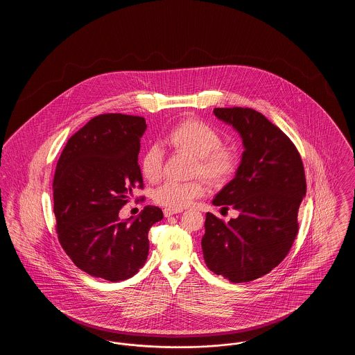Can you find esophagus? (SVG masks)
<instances>
[{"instance_id": "esophagus-1", "label": "esophagus", "mask_w": 355, "mask_h": 355, "mask_svg": "<svg viewBox=\"0 0 355 355\" xmlns=\"http://www.w3.org/2000/svg\"><path fill=\"white\" fill-rule=\"evenodd\" d=\"M181 213V210H173V209H164V216L165 217H171L174 214H178Z\"/></svg>"}]
</instances>
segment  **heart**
<instances>
[{
    "label": "heart",
    "mask_w": 355,
    "mask_h": 355,
    "mask_svg": "<svg viewBox=\"0 0 355 355\" xmlns=\"http://www.w3.org/2000/svg\"><path fill=\"white\" fill-rule=\"evenodd\" d=\"M166 145L175 152L196 157L194 175H202L210 184H225L236 169V153L220 146L222 137L217 130L198 119H187L177 123L165 138ZM142 177L157 182L162 177L164 155L159 148L153 146L141 158ZM205 191L200 181L174 182L166 181L153 193L154 202L173 210L189 206Z\"/></svg>",
    "instance_id": "obj_1"
}]
</instances>
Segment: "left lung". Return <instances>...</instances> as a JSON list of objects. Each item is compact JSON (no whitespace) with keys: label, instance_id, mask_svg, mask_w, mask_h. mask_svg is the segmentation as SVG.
<instances>
[{"label":"left lung","instance_id":"obj_1","mask_svg":"<svg viewBox=\"0 0 355 355\" xmlns=\"http://www.w3.org/2000/svg\"><path fill=\"white\" fill-rule=\"evenodd\" d=\"M214 116L242 139L234 178L213 205L239 214L229 222L206 214L202 252L207 268L233 284L250 282L278 266L298 233L306 196L301 155L263 114L249 107H216Z\"/></svg>","mask_w":355,"mask_h":355}]
</instances>
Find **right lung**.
Segmentation results:
<instances>
[{"label": "right lung", "mask_w": 355, "mask_h": 355, "mask_svg": "<svg viewBox=\"0 0 355 355\" xmlns=\"http://www.w3.org/2000/svg\"><path fill=\"white\" fill-rule=\"evenodd\" d=\"M146 121L101 114L69 138L53 180V211L61 246L86 274L110 282L133 277L149 254L148 233L164 218L157 206L119 220L121 207L142 187L139 141Z\"/></svg>", "instance_id": "1"}]
</instances>
